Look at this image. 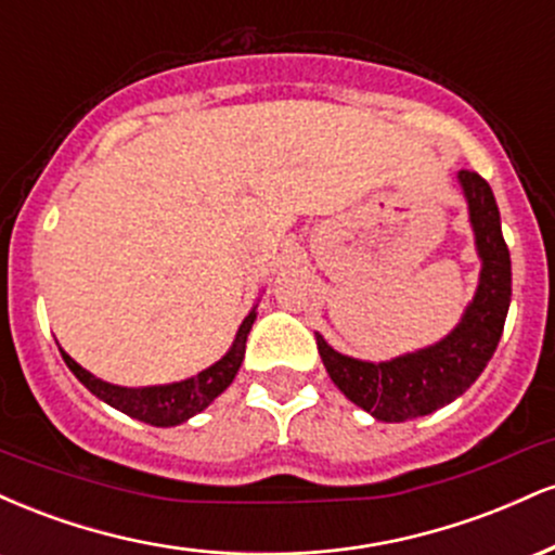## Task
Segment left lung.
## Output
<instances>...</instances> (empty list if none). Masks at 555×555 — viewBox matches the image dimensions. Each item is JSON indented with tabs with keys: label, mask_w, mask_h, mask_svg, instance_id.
<instances>
[{
	"label": "left lung",
	"mask_w": 555,
	"mask_h": 555,
	"mask_svg": "<svg viewBox=\"0 0 555 555\" xmlns=\"http://www.w3.org/2000/svg\"><path fill=\"white\" fill-rule=\"evenodd\" d=\"M460 182L469 203L477 253L482 258L480 286L462 323L438 341L391 362H362L331 349L315 336L323 365L344 397L384 423H404L441 410L486 371L506 323L512 302V258L501 234V216L490 184L477 171L462 169Z\"/></svg>",
	"instance_id": "left-lung-1"
}]
</instances>
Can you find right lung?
<instances>
[{
  "label": "right lung",
  "mask_w": 555,
  "mask_h": 555,
  "mask_svg": "<svg viewBox=\"0 0 555 555\" xmlns=\"http://www.w3.org/2000/svg\"><path fill=\"white\" fill-rule=\"evenodd\" d=\"M253 321H256V310L247 313L245 321L237 331V339H234L232 349L221 358L216 365L206 367L203 373H197L195 378L180 380V384L169 386H151V388H122L112 386L106 380L95 378L88 371L69 358L67 352H62L67 367L75 373V378L80 380L88 391L95 393L99 399H104L106 404H112L114 410L125 412V415L143 420V423L156 425V428H169V425H180L188 417L197 415L201 410H206L211 401L219 397L224 388L232 384L234 375H237L242 358H245V341L250 334Z\"/></svg>",
  "instance_id": "right-lung-1"
}]
</instances>
